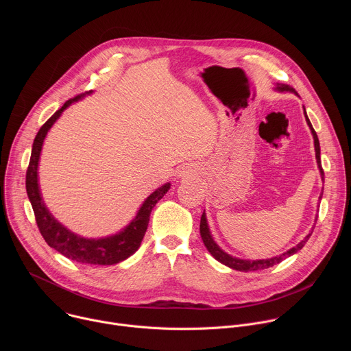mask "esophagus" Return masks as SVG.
Segmentation results:
<instances>
[{
	"label": "esophagus",
	"mask_w": 351,
	"mask_h": 351,
	"mask_svg": "<svg viewBox=\"0 0 351 351\" xmlns=\"http://www.w3.org/2000/svg\"><path fill=\"white\" fill-rule=\"evenodd\" d=\"M191 172H193V169H191L190 167H183V168L179 171V175L184 178V176H189Z\"/></svg>",
	"instance_id": "1"
}]
</instances>
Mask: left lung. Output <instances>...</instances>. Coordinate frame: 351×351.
Masks as SVG:
<instances>
[{
  "mask_svg": "<svg viewBox=\"0 0 351 351\" xmlns=\"http://www.w3.org/2000/svg\"><path fill=\"white\" fill-rule=\"evenodd\" d=\"M276 91L279 93H294L297 94V91L287 86V84H278L275 87ZM304 117H306V121H307V125L313 133V137H314V147H315V158H317V164H318V168H319V173H321V178L324 180V169L321 167V148H319V140H318V136L307 117V112H306V108H304ZM322 198V193L319 194V199ZM315 222H317V218H315ZM314 230V228H313ZM313 232H310L302 241H300L298 244H295L294 247H291L290 250H287L286 253L283 254H279L276 257H272V258H265V260H241V258H237V257H233L228 253H225L223 250L215 243L211 232H210V226H208V222H207V215H206V210L202 215V221H199V234H202V239L204 241V245L207 247V250L210 252V254L217 260L219 261L221 264L232 268V269H236V271H241V272H248V271H261V269H267V268H271L276 264H279L280 261H283L285 258L295 254L298 250H302L304 247V244L307 243V240L310 239Z\"/></svg>",
  "mask_w": 351,
  "mask_h": 351,
  "instance_id": "left-lung-1",
  "label": "left lung"
}]
</instances>
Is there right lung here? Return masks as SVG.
<instances>
[{
	"label": "right lung",
	"instance_id": "obj_1",
	"mask_svg": "<svg viewBox=\"0 0 351 351\" xmlns=\"http://www.w3.org/2000/svg\"><path fill=\"white\" fill-rule=\"evenodd\" d=\"M91 93L93 91H88L86 94ZM86 94H80L75 98L68 99V101L40 128L33 141L30 162L26 172V191L34 211L38 230L49 247L56 248L58 253H61L66 258L80 264L114 265L129 258L132 254L137 252L148 226L149 214H152L156 204L171 189V183L162 184L161 187H158L149 194L143 202L141 207L138 208L136 217L130 221V223L126 225L118 233L111 236L98 239L83 237L80 234L73 233L56 219V217L47 208L40 191L38 162L41 156V148L47 133L60 119L62 112L73 103H77Z\"/></svg>",
	"mask_w": 351,
	"mask_h": 351
}]
</instances>
